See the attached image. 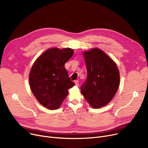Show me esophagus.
Returning <instances> with one entry per match:
<instances>
[{"mask_svg": "<svg viewBox=\"0 0 148 148\" xmlns=\"http://www.w3.org/2000/svg\"><path fill=\"white\" fill-rule=\"evenodd\" d=\"M74 83H75V84L76 85V86H78L79 85V80H75V81L74 82Z\"/></svg>", "mask_w": 148, "mask_h": 148, "instance_id": "34e87169", "label": "esophagus"}]
</instances>
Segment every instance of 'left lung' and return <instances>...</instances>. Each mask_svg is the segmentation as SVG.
<instances>
[{
	"label": "left lung",
	"instance_id": "obj_1",
	"mask_svg": "<svg viewBox=\"0 0 148 148\" xmlns=\"http://www.w3.org/2000/svg\"><path fill=\"white\" fill-rule=\"evenodd\" d=\"M88 76L81 87L85 99L94 108L106 106L117 92L120 75L115 62L98 48L83 52Z\"/></svg>",
	"mask_w": 148,
	"mask_h": 148
}]
</instances>
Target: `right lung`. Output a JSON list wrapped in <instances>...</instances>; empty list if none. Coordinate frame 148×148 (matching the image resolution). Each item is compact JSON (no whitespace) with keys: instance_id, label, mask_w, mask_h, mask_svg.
<instances>
[{"instance_id":"1","label":"right lung","mask_w":148,"mask_h":148,"mask_svg":"<svg viewBox=\"0 0 148 148\" xmlns=\"http://www.w3.org/2000/svg\"><path fill=\"white\" fill-rule=\"evenodd\" d=\"M74 50L51 48L34 63L29 73V85L38 102L49 110L58 109L75 84L70 80L65 64Z\"/></svg>"}]
</instances>
